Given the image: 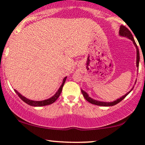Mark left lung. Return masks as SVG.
Masks as SVG:
<instances>
[{"mask_svg":"<svg viewBox=\"0 0 145 145\" xmlns=\"http://www.w3.org/2000/svg\"><path fill=\"white\" fill-rule=\"evenodd\" d=\"M119 35H120L121 36L125 37L128 38V39H131V40L133 41V43H134V46H135V47L136 48V66H137V67H138L139 61H140L139 50H138V48L137 45H136V44L135 41H134V37H133L132 34H131L130 31H129V30L128 29L127 27H125V26H123V25H121V26H120V30H119ZM133 89H134V87L131 89V90H132ZM131 91H129L127 93H126L125 95L123 96L122 97L116 99V101H112V102H104V101H99L95 100V99H92V98H91L89 97V95L86 93L85 91H84L82 89H81V92H82L83 96H84V97L85 98L86 101H88L89 103H91V104H92L97 105V106H114V105L117 104L118 103H119L120 101H122L123 99L126 96H127V95L131 92Z\"/></svg>","mask_w":145,"mask_h":145,"instance_id":"1","label":"left lung"}]
</instances>
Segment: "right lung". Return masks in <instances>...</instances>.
<instances>
[{
  "instance_id": "add662e5",
  "label": "right lung",
  "mask_w": 145,
  "mask_h": 145,
  "mask_svg": "<svg viewBox=\"0 0 145 145\" xmlns=\"http://www.w3.org/2000/svg\"><path fill=\"white\" fill-rule=\"evenodd\" d=\"M66 78H67V77L64 78V79H63V80L62 84H61V86H60L59 89L58 90L57 92H56V93L52 96V97H50V98H49V99H46V100H43V101H33V100H31V99H27V98H26L25 97H24V96H23V95H22L20 93H18L16 89H14V91H15V92L16 93V94H17L19 96V97L23 101H24V102L26 103V104H27L30 105V106H47V105L52 104V103H54V101H55L56 99H57L58 98H59V97L60 96V95H61V92H62L63 86V85H64L65 82Z\"/></svg>"
}]
</instances>
